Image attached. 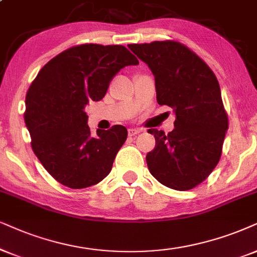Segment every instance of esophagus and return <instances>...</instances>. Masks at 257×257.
<instances>
[{
    "label": "esophagus",
    "mask_w": 257,
    "mask_h": 257,
    "mask_svg": "<svg viewBox=\"0 0 257 257\" xmlns=\"http://www.w3.org/2000/svg\"><path fill=\"white\" fill-rule=\"evenodd\" d=\"M141 132H142L141 129H135V128L128 129V134H129V136H134V135H136V134H140V133H141Z\"/></svg>",
    "instance_id": "34e87169"
}]
</instances>
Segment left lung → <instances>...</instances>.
I'll return each mask as SVG.
<instances>
[{
    "instance_id": "obj_1",
    "label": "left lung",
    "mask_w": 257,
    "mask_h": 257,
    "mask_svg": "<svg viewBox=\"0 0 257 257\" xmlns=\"http://www.w3.org/2000/svg\"><path fill=\"white\" fill-rule=\"evenodd\" d=\"M128 47L155 78L157 100L175 112L173 132L148 129L155 147L146 157L153 177L177 191L192 190L218 164L229 128L219 83L193 51L174 40Z\"/></svg>"
}]
</instances>
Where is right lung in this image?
Wrapping results in <instances>:
<instances>
[{"label":"right lung","instance_id":"add662e5","mask_svg":"<svg viewBox=\"0 0 257 257\" xmlns=\"http://www.w3.org/2000/svg\"><path fill=\"white\" fill-rule=\"evenodd\" d=\"M138 64L121 45L84 44L39 71L26 95L25 123L34 154L58 183L85 188L110 173L128 132L117 124L92 136L84 108L104 97L119 70Z\"/></svg>","mask_w":257,"mask_h":257}]
</instances>
